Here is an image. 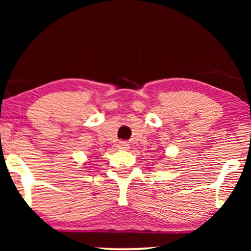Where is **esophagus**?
I'll list each match as a JSON object with an SVG mask.
<instances>
[{"instance_id":"34e87169","label":"esophagus","mask_w":251,"mask_h":251,"mask_svg":"<svg viewBox=\"0 0 251 251\" xmlns=\"http://www.w3.org/2000/svg\"><path fill=\"white\" fill-rule=\"evenodd\" d=\"M119 149L120 150H128L129 149V143L126 142V140H121V142L119 143Z\"/></svg>"}]
</instances>
